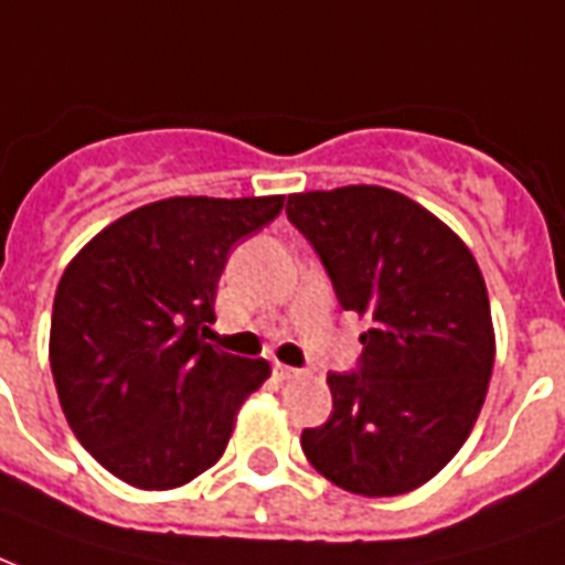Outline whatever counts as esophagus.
<instances>
[{
    "label": "esophagus",
    "instance_id": "esophagus-1",
    "mask_svg": "<svg viewBox=\"0 0 565 565\" xmlns=\"http://www.w3.org/2000/svg\"><path fill=\"white\" fill-rule=\"evenodd\" d=\"M275 376L281 379V382H287V379H296V376H299V370H296V367H287V364H275Z\"/></svg>",
    "mask_w": 565,
    "mask_h": 565
}]
</instances>
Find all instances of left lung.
Segmentation results:
<instances>
[{"instance_id": "1", "label": "left lung", "mask_w": 565, "mask_h": 565, "mask_svg": "<svg viewBox=\"0 0 565 565\" xmlns=\"http://www.w3.org/2000/svg\"><path fill=\"white\" fill-rule=\"evenodd\" d=\"M287 218L320 254L343 311L367 322L355 373H329L331 417L301 450L340 489L406 494L471 436L494 364L489 292L471 248L385 186L296 192Z\"/></svg>"}]
</instances>
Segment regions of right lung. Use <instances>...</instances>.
Masks as SVG:
<instances>
[{
  "label": "right lung",
  "mask_w": 565,
  "mask_h": 565,
  "mask_svg": "<svg viewBox=\"0 0 565 565\" xmlns=\"http://www.w3.org/2000/svg\"><path fill=\"white\" fill-rule=\"evenodd\" d=\"M284 195L153 201L103 227L64 269L50 367L79 445L145 492L195 480L225 454L264 359L204 343L227 254Z\"/></svg>",
  "instance_id": "add662e5"
}]
</instances>
